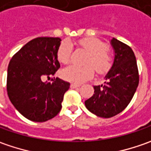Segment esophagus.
<instances>
[{"mask_svg": "<svg viewBox=\"0 0 151 151\" xmlns=\"http://www.w3.org/2000/svg\"><path fill=\"white\" fill-rule=\"evenodd\" d=\"M78 87H80V85L75 84V83H71L70 84V88L71 89H76V88H78Z\"/></svg>", "mask_w": 151, "mask_h": 151, "instance_id": "34e87169", "label": "esophagus"}]
</instances>
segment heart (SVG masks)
Returning <instances> with one entry per match:
<instances>
[{"label": "heart", "mask_w": 151, "mask_h": 151, "mask_svg": "<svg viewBox=\"0 0 151 151\" xmlns=\"http://www.w3.org/2000/svg\"><path fill=\"white\" fill-rule=\"evenodd\" d=\"M78 44L88 52L84 66L69 65L62 70L61 76L65 81L81 84L94 76V68L99 74L106 73L111 68L113 58L108 52V46L106 43L96 38H86L79 40ZM72 53V44L69 41H64L57 51L58 60L61 63L66 64L70 60Z\"/></svg>", "instance_id": "b5f03b06"}]
</instances>
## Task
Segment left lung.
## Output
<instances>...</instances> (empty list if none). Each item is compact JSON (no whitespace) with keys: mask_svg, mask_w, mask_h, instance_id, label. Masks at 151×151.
I'll return each mask as SVG.
<instances>
[{"mask_svg":"<svg viewBox=\"0 0 151 151\" xmlns=\"http://www.w3.org/2000/svg\"><path fill=\"white\" fill-rule=\"evenodd\" d=\"M113 65L105 76L103 85L94 86L93 96L85 101L91 113L101 118H111L124 111L132 100L139 85L135 55L129 46L113 38Z\"/></svg>","mask_w":151,"mask_h":151,"instance_id":"8db88e82","label":"left lung"}]
</instances>
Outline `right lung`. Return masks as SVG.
<instances>
[{"mask_svg":"<svg viewBox=\"0 0 151 151\" xmlns=\"http://www.w3.org/2000/svg\"><path fill=\"white\" fill-rule=\"evenodd\" d=\"M60 42V38H34L15 54L9 63V99L22 116L33 122H45L55 117L70 88V83L60 78L52 83L44 81L45 77L55 76L60 67L57 57Z\"/></svg>","mask_w":151,"mask_h":151,"instance_id":"right-lung-1","label":"right lung"}]
</instances>
